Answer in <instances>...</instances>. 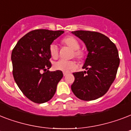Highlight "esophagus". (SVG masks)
<instances>
[{
	"instance_id": "34e87169",
	"label": "esophagus",
	"mask_w": 131,
	"mask_h": 131,
	"mask_svg": "<svg viewBox=\"0 0 131 131\" xmlns=\"http://www.w3.org/2000/svg\"><path fill=\"white\" fill-rule=\"evenodd\" d=\"M63 75H64V76L67 75V73H63Z\"/></svg>"
}]
</instances>
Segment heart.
I'll return each instance as SVG.
<instances>
[{
	"instance_id": "b5f03b06",
	"label": "heart",
	"mask_w": 131,
	"mask_h": 131,
	"mask_svg": "<svg viewBox=\"0 0 131 131\" xmlns=\"http://www.w3.org/2000/svg\"><path fill=\"white\" fill-rule=\"evenodd\" d=\"M62 43L70 47L73 50L74 56L78 58L79 60H82L84 58L85 53L82 50H80V43L78 40L73 36H68L62 40ZM49 53L53 58L56 59L58 56V48L55 44H51L49 46ZM53 68L56 70L68 73L73 71L76 68V64L73 60H59L53 63Z\"/></svg>"
}]
</instances>
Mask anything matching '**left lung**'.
Wrapping results in <instances>:
<instances>
[{"instance_id":"8db88e82","label":"left lung","mask_w":131,"mask_h":131,"mask_svg":"<svg viewBox=\"0 0 131 131\" xmlns=\"http://www.w3.org/2000/svg\"><path fill=\"white\" fill-rule=\"evenodd\" d=\"M71 33L84 42L88 52L82 67L86 71L73 73L72 91L83 101L97 99L108 91L116 78L120 64L117 47L107 37L97 32Z\"/></svg>"}]
</instances>
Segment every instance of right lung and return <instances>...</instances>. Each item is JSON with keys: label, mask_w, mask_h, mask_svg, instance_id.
Listing matches in <instances>:
<instances>
[{"label": "right lung", "mask_w": 131, "mask_h": 131, "mask_svg": "<svg viewBox=\"0 0 131 131\" xmlns=\"http://www.w3.org/2000/svg\"><path fill=\"white\" fill-rule=\"evenodd\" d=\"M63 30L39 29L29 32L18 41L11 53L13 75L24 95L34 103H43L53 97L63 73L49 71V46ZM42 70L44 72L43 73Z\"/></svg>", "instance_id": "add662e5"}]
</instances>
